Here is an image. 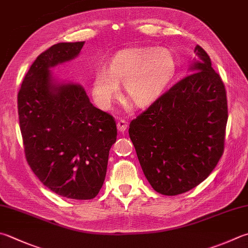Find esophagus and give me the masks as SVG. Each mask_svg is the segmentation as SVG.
I'll return each instance as SVG.
<instances>
[{"label":"esophagus","mask_w":248,"mask_h":248,"mask_svg":"<svg viewBox=\"0 0 248 248\" xmlns=\"http://www.w3.org/2000/svg\"><path fill=\"white\" fill-rule=\"evenodd\" d=\"M127 125L128 123L126 122L125 120H120L118 121V123H116V127H118V130L120 133H124L126 128H127Z\"/></svg>","instance_id":"esophagus-1"}]
</instances>
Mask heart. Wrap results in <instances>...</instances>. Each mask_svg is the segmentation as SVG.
Returning a JSON list of instances; mask_svg holds the SVG:
<instances>
[{"label": "heart", "instance_id": "heart-1", "mask_svg": "<svg viewBox=\"0 0 248 248\" xmlns=\"http://www.w3.org/2000/svg\"><path fill=\"white\" fill-rule=\"evenodd\" d=\"M177 71L172 51L165 47H135L116 53L108 67L99 68L93 80V96L101 108H109L124 85L127 99L139 107L162 95Z\"/></svg>", "mask_w": 248, "mask_h": 248}]
</instances>
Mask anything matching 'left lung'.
<instances>
[{
	"mask_svg": "<svg viewBox=\"0 0 248 248\" xmlns=\"http://www.w3.org/2000/svg\"><path fill=\"white\" fill-rule=\"evenodd\" d=\"M182 78L129 124V137L152 188L164 195L193 189L225 149L228 102L221 78L200 45Z\"/></svg>",
	"mask_w": 248,
	"mask_h": 248,
	"instance_id": "left-lung-1",
	"label": "left lung"
}]
</instances>
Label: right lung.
Wrapping results in <instances>:
<instances>
[{
  "mask_svg": "<svg viewBox=\"0 0 248 248\" xmlns=\"http://www.w3.org/2000/svg\"><path fill=\"white\" fill-rule=\"evenodd\" d=\"M84 43H58L39 55L18 93L28 164L53 192L73 200L99 193L118 135L113 116L93 106L81 85L51 76L50 69L76 58Z\"/></svg>",
  "mask_w": 248,
  "mask_h": 248,
  "instance_id": "add662e5",
  "label": "right lung"
}]
</instances>
